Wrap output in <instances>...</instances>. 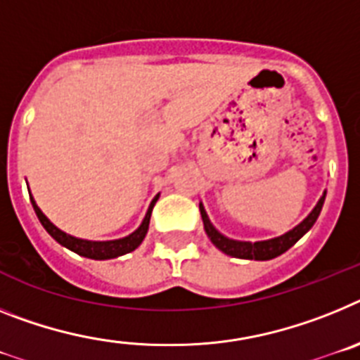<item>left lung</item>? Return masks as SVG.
I'll use <instances>...</instances> for the list:
<instances>
[{"mask_svg": "<svg viewBox=\"0 0 360 360\" xmlns=\"http://www.w3.org/2000/svg\"><path fill=\"white\" fill-rule=\"evenodd\" d=\"M324 198H326V193H324L323 198L319 199L317 206H315L311 214L302 221L299 226H295L293 230H290L288 233H284L281 237H275V239L270 240H259V243H245V240H233L228 239V237L221 236V233L212 226L210 219L206 215L205 208L202 205H199V210H201V217H202V224H205V232L206 236L210 237V240L217 246L221 252H224L226 255H232V257H239V259H252V261H268V259H274L277 255L284 254L286 250L292 248L295 245L297 240L301 239L308 230L315 224L317 221L319 214L323 210L324 205Z\"/></svg>", "mask_w": 360, "mask_h": 360, "instance_id": "8db88e82", "label": "left lung"}]
</instances>
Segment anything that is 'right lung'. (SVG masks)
Returning a JSON list of instances; mask_svg holds the SVG:
<instances>
[{
	"label": "right lung",
	"instance_id": "right-lung-1",
	"mask_svg": "<svg viewBox=\"0 0 360 360\" xmlns=\"http://www.w3.org/2000/svg\"><path fill=\"white\" fill-rule=\"evenodd\" d=\"M159 195H155L152 205H150L148 212H146L145 219H143L141 226L137 228L136 232L130 233L128 237L124 239H117V240H103V243H98V240H83V239H76V237L68 236V233L61 232L59 228H56L54 224L50 223L49 219L43 215V212L37 208V205L34 202V199L30 198L34 206V212H36L37 219H39V223L43 224L46 232L50 236L54 237L58 240L59 245H63L65 248L72 250V252H76L77 255H83V257H89V259H114V257H120V255L128 254V252H134L137 246L141 245L143 239H145L146 232H148V224H150V215H152V208H154L155 201H158Z\"/></svg>",
	"mask_w": 360,
	"mask_h": 360
}]
</instances>
